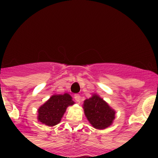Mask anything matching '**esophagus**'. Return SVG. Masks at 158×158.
Returning <instances> with one entry per match:
<instances>
[{
    "mask_svg": "<svg viewBox=\"0 0 158 158\" xmlns=\"http://www.w3.org/2000/svg\"><path fill=\"white\" fill-rule=\"evenodd\" d=\"M74 98L76 102H80V98H81L80 95H79V94H75V95L74 96Z\"/></svg>",
    "mask_w": 158,
    "mask_h": 158,
    "instance_id": "esophagus-1",
    "label": "esophagus"
}]
</instances>
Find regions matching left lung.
Returning <instances> with one entry per match:
<instances>
[{
  "instance_id": "1",
  "label": "left lung",
  "mask_w": 158,
  "mask_h": 158,
  "mask_svg": "<svg viewBox=\"0 0 158 158\" xmlns=\"http://www.w3.org/2000/svg\"><path fill=\"white\" fill-rule=\"evenodd\" d=\"M87 119L96 129L103 130L111 125L115 119V111L100 97L94 95L86 99L84 104Z\"/></svg>"
}]
</instances>
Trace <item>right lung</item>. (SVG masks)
<instances>
[{
    "instance_id": "1",
    "label": "right lung",
    "mask_w": 158,
    "mask_h": 158,
    "mask_svg": "<svg viewBox=\"0 0 158 158\" xmlns=\"http://www.w3.org/2000/svg\"><path fill=\"white\" fill-rule=\"evenodd\" d=\"M73 104L72 98L68 94L53 95L38 109V120L48 126H54L60 123L67 106Z\"/></svg>"
}]
</instances>
